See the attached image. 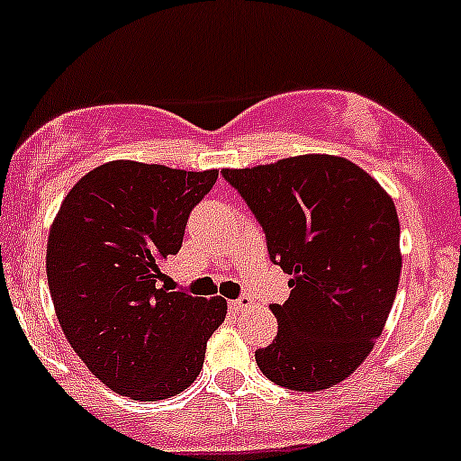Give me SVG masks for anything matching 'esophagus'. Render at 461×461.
I'll return each instance as SVG.
<instances>
[{"mask_svg": "<svg viewBox=\"0 0 461 461\" xmlns=\"http://www.w3.org/2000/svg\"><path fill=\"white\" fill-rule=\"evenodd\" d=\"M251 302H254V300H251V295H247V293H245V295H240L239 300L230 302V306H231V311L242 312V311H247V308L251 306Z\"/></svg>", "mask_w": 461, "mask_h": 461, "instance_id": "34e87169", "label": "esophagus"}]
</instances>
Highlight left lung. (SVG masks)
I'll return each instance as SVG.
<instances>
[{
    "label": "left lung",
    "mask_w": 461,
    "mask_h": 461,
    "mask_svg": "<svg viewBox=\"0 0 461 461\" xmlns=\"http://www.w3.org/2000/svg\"><path fill=\"white\" fill-rule=\"evenodd\" d=\"M254 212L291 295L271 304L277 337L256 350L269 381L321 392L366 361L401 280V222L392 196L352 161L300 155L221 170Z\"/></svg>",
    "instance_id": "8db88e82"
}]
</instances>
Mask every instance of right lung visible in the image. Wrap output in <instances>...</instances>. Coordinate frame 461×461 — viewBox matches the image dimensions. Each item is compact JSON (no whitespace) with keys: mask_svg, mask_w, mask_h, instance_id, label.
I'll return each mask as SVG.
<instances>
[{"mask_svg":"<svg viewBox=\"0 0 461 461\" xmlns=\"http://www.w3.org/2000/svg\"><path fill=\"white\" fill-rule=\"evenodd\" d=\"M219 170L109 161L69 190L48 239L50 295L69 346L98 381L133 401H164L203 367L222 297L161 286V262Z\"/></svg>","mask_w":461,"mask_h":461,"instance_id":"1","label":"right lung"}]
</instances>
